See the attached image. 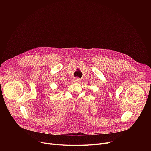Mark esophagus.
<instances>
[{"instance_id":"34e87169","label":"esophagus","mask_w":151,"mask_h":151,"mask_svg":"<svg viewBox=\"0 0 151 151\" xmlns=\"http://www.w3.org/2000/svg\"><path fill=\"white\" fill-rule=\"evenodd\" d=\"M79 79L78 78H75L73 79V82H79Z\"/></svg>"}]
</instances>
